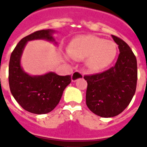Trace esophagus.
Instances as JSON below:
<instances>
[{"instance_id":"esophagus-1","label":"esophagus","mask_w":147,"mask_h":147,"mask_svg":"<svg viewBox=\"0 0 147 147\" xmlns=\"http://www.w3.org/2000/svg\"><path fill=\"white\" fill-rule=\"evenodd\" d=\"M83 77V74L81 73L80 71H75L73 74H72V76H71V81L72 82H76L78 79H80V78H82Z\"/></svg>"}]
</instances>
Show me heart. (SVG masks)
<instances>
[{
	"label": "heart",
	"mask_w": 147,
	"mask_h": 147,
	"mask_svg": "<svg viewBox=\"0 0 147 147\" xmlns=\"http://www.w3.org/2000/svg\"><path fill=\"white\" fill-rule=\"evenodd\" d=\"M67 55L75 60L85 59V66L92 72H98L110 65L116 58L117 48L112 41L94 35H80L71 40Z\"/></svg>",
	"instance_id": "obj_1"
}]
</instances>
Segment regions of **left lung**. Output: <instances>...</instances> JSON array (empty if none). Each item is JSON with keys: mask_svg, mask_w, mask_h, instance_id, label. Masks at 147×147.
I'll return each instance as SVG.
<instances>
[{"mask_svg": "<svg viewBox=\"0 0 147 147\" xmlns=\"http://www.w3.org/2000/svg\"><path fill=\"white\" fill-rule=\"evenodd\" d=\"M120 54L116 64L102 73L83 77L87 82L86 103L92 113L102 117L121 113L136 93L137 61L126 42L112 35Z\"/></svg>", "mask_w": 147, "mask_h": 147, "instance_id": "obj_1", "label": "left lung"}]
</instances>
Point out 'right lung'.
I'll return each instance as SVG.
<instances>
[{
    "instance_id": "1",
    "label": "right lung",
    "mask_w": 147,
    "mask_h": 147,
    "mask_svg": "<svg viewBox=\"0 0 147 147\" xmlns=\"http://www.w3.org/2000/svg\"><path fill=\"white\" fill-rule=\"evenodd\" d=\"M51 29L38 30L21 39L12 51L8 67V82L12 96L25 110L34 114H45L58 105L71 76H61L53 71L42 76H30L21 66V57L27 43L43 39L55 42Z\"/></svg>"
}]
</instances>
